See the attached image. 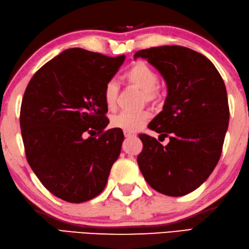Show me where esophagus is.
Returning a JSON list of instances; mask_svg holds the SVG:
<instances>
[{"instance_id":"34e87169","label":"esophagus","mask_w":249,"mask_h":249,"mask_svg":"<svg viewBox=\"0 0 249 249\" xmlns=\"http://www.w3.org/2000/svg\"><path fill=\"white\" fill-rule=\"evenodd\" d=\"M124 137L125 138H135L137 137V134H134L132 132H126V131H124Z\"/></svg>"}]
</instances>
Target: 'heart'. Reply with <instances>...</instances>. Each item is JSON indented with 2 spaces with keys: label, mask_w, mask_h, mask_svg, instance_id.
<instances>
[{
  "label": "heart",
  "mask_w": 249,
  "mask_h": 249,
  "mask_svg": "<svg viewBox=\"0 0 249 249\" xmlns=\"http://www.w3.org/2000/svg\"><path fill=\"white\" fill-rule=\"evenodd\" d=\"M124 80L130 86L142 91V102L157 103L161 98V87L158 84V74L143 60H138L132 64L124 73ZM119 94V84L111 79L105 84L103 97L108 109H115ZM151 118V112L146 109L140 111H123L111 117L110 124L114 128L121 129L126 132H135L146 124Z\"/></svg>",
  "instance_id": "1"
}]
</instances>
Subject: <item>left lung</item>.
<instances>
[{
    "label": "left lung",
    "mask_w": 249,
    "mask_h": 249,
    "mask_svg": "<svg viewBox=\"0 0 249 249\" xmlns=\"http://www.w3.org/2000/svg\"><path fill=\"white\" fill-rule=\"evenodd\" d=\"M134 57L146 58L166 80L165 105L148 128L170 140L163 146L140 134L139 168L159 193L186 195L207 180L221 156L230 119L223 79L206 56L184 46L141 50Z\"/></svg>",
    "instance_id": "8db88e82"
}]
</instances>
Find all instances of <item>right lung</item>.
<instances>
[{"label": "right lung", "instance_id": "add662e5", "mask_svg": "<svg viewBox=\"0 0 249 249\" xmlns=\"http://www.w3.org/2000/svg\"><path fill=\"white\" fill-rule=\"evenodd\" d=\"M124 58L68 49L28 83L20 107L27 161L56 197L78 204L105 189L124 133L104 130L109 121L103 92ZM86 133L90 137L83 139Z\"/></svg>", "mask_w": 249, "mask_h": 249}]
</instances>
